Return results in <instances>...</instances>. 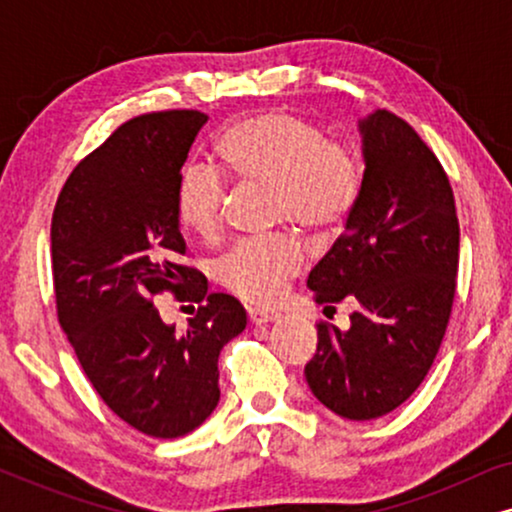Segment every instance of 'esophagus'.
<instances>
[{
	"label": "esophagus",
	"mask_w": 512,
	"mask_h": 512,
	"mask_svg": "<svg viewBox=\"0 0 512 512\" xmlns=\"http://www.w3.org/2000/svg\"><path fill=\"white\" fill-rule=\"evenodd\" d=\"M279 317L277 312L272 310H263V307H249V321L251 324L261 326V324H270V321H275Z\"/></svg>",
	"instance_id": "1"
}]
</instances>
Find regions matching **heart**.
Here are the masks:
<instances>
[{
	"mask_svg": "<svg viewBox=\"0 0 512 512\" xmlns=\"http://www.w3.org/2000/svg\"><path fill=\"white\" fill-rule=\"evenodd\" d=\"M221 170L237 181L272 186V216L314 233L335 230L352 214L363 167L347 144L328 142L317 125L286 111H263L223 132L214 146ZM226 198L221 174L188 165L174 188V212L184 230L214 240ZM305 265V247L293 235L237 242L216 263V279L249 303H272L286 279Z\"/></svg>",
	"mask_w": 512,
	"mask_h": 512,
	"instance_id": "1",
	"label": "heart"
}]
</instances>
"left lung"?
Instances as JSON below:
<instances>
[{
  "instance_id": "1",
  "label": "left lung",
  "mask_w": 512,
  "mask_h": 512,
  "mask_svg": "<svg viewBox=\"0 0 512 512\" xmlns=\"http://www.w3.org/2000/svg\"><path fill=\"white\" fill-rule=\"evenodd\" d=\"M359 132V200L307 277L317 303L354 298L356 310L347 331L317 326L305 380L335 415L366 422L408 401L436 359L457 286L459 221L450 179L403 118L377 109Z\"/></svg>"
}]
</instances>
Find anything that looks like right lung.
I'll list each match as a JSON object with an SVG mask.
<instances>
[{
	"label": "right lung",
	"instance_id": "1",
	"mask_svg": "<svg viewBox=\"0 0 512 512\" xmlns=\"http://www.w3.org/2000/svg\"><path fill=\"white\" fill-rule=\"evenodd\" d=\"M207 116L158 111L123 123L62 186L51 221L58 319L102 401L153 438H179L219 403V354L247 326L228 293H207L186 254L174 188ZM202 302L186 332L150 298Z\"/></svg>",
	"mask_w": 512,
	"mask_h": 512
}]
</instances>
